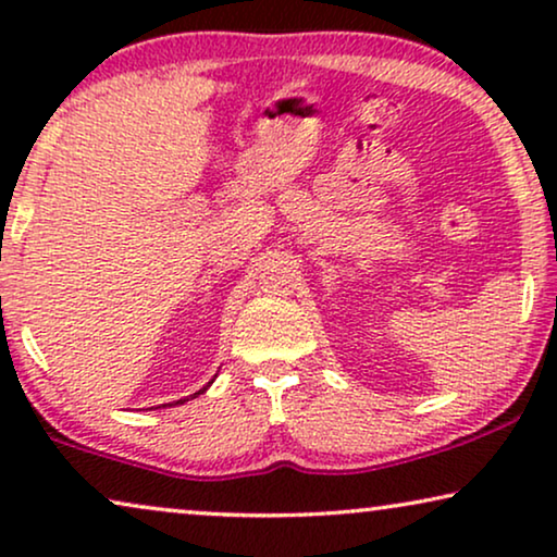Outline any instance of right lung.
Wrapping results in <instances>:
<instances>
[{
    "label": "right lung",
    "instance_id": "1",
    "mask_svg": "<svg viewBox=\"0 0 557 557\" xmlns=\"http://www.w3.org/2000/svg\"><path fill=\"white\" fill-rule=\"evenodd\" d=\"M212 380H215V377H212ZM212 380H210V383L208 385H205V387H200V391H197L195 395H189V398H182V400H174V406H182V403H187V400H193V398H197V395H202L205 391H208V387L212 385Z\"/></svg>",
    "mask_w": 557,
    "mask_h": 557
}]
</instances>
